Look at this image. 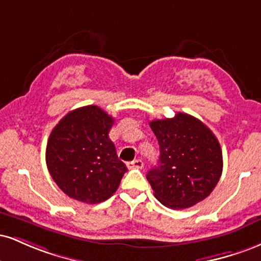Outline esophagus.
<instances>
[{"label": "esophagus", "mask_w": 261, "mask_h": 261, "mask_svg": "<svg viewBox=\"0 0 261 261\" xmlns=\"http://www.w3.org/2000/svg\"><path fill=\"white\" fill-rule=\"evenodd\" d=\"M126 166L128 169H141L143 167V162L141 160H135L133 162H127Z\"/></svg>", "instance_id": "obj_1"}]
</instances>
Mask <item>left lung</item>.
I'll return each instance as SVG.
<instances>
[{
	"label": "left lung",
	"instance_id": "1",
	"mask_svg": "<svg viewBox=\"0 0 261 261\" xmlns=\"http://www.w3.org/2000/svg\"><path fill=\"white\" fill-rule=\"evenodd\" d=\"M160 143L158 164L146 175L166 207L188 208L212 193L222 174V151L214 133L185 113L149 122Z\"/></svg>",
	"mask_w": 261,
	"mask_h": 261
}]
</instances>
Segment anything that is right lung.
Returning a JSON list of instances; mask_svg holds the SVG:
<instances>
[{
    "instance_id": "right-lung-1",
    "label": "right lung",
    "mask_w": 261,
    "mask_h": 261,
    "mask_svg": "<svg viewBox=\"0 0 261 261\" xmlns=\"http://www.w3.org/2000/svg\"><path fill=\"white\" fill-rule=\"evenodd\" d=\"M113 124L114 119L99 107L87 106L70 112L54 127L46 166L67 196L99 203L118 190L127 168L109 139Z\"/></svg>"
}]
</instances>
